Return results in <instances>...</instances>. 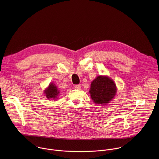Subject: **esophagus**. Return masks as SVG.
<instances>
[{
	"instance_id": "esophagus-1",
	"label": "esophagus",
	"mask_w": 159,
	"mask_h": 159,
	"mask_svg": "<svg viewBox=\"0 0 159 159\" xmlns=\"http://www.w3.org/2000/svg\"><path fill=\"white\" fill-rule=\"evenodd\" d=\"M74 87H75V89H77V90H80V88H81V85H80V84L75 85H74Z\"/></svg>"
}]
</instances>
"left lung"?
I'll use <instances>...</instances> for the list:
<instances>
[{
	"label": "left lung",
	"instance_id": "8db88e82",
	"mask_svg": "<svg viewBox=\"0 0 159 159\" xmlns=\"http://www.w3.org/2000/svg\"><path fill=\"white\" fill-rule=\"evenodd\" d=\"M115 82L107 76H98L90 84L89 93L93 101L97 104L109 103L116 95Z\"/></svg>",
	"mask_w": 159,
	"mask_h": 159
}]
</instances>
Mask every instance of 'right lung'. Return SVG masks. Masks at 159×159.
<instances>
[{"label": "right lung", "instance_id": "obj_1", "mask_svg": "<svg viewBox=\"0 0 159 159\" xmlns=\"http://www.w3.org/2000/svg\"><path fill=\"white\" fill-rule=\"evenodd\" d=\"M59 93L60 92L57 87L53 83H50L49 86L44 90L45 96L48 99H57Z\"/></svg>", "mask_w": 159, "mask_h": 159}]
</instances>
